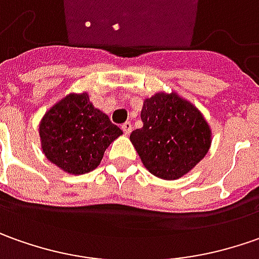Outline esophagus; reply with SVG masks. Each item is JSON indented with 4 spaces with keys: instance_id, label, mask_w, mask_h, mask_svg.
Segmentation results:
<instances>
[{
    "instance_id": "1",
    "label": "esophagus",
    "mask_w": 259,
    "mask_h": 259,
    "mask_svg": "<svg viewBox=\"0 0 259 259\" xmlns=\"http://www.w3.org/2000/svg\"><path fill=\"white\" fill-rule=\"evenodd\" d=\"M121 129H123V132H124V135H126V136H129L130 133H132V123H130V121H126V123L121 126Z\"/></svg>"
}]
</instances>
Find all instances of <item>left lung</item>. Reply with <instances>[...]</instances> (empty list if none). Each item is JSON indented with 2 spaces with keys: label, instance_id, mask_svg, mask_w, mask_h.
<instances>
[{
  "label": "left lung",
  "instance_id": "left-lung-1",
  "mask_svg": "<svg viewBox=\"0 0 259 259\" xmlns=\"http://www.w3.org/2000/svg\"><path fill=\"white\" fill-rule=\"evenodd\" d=\"M142 129L130 135L143 166L156 178L176 181L209 152L212 129L201 110L176 92L143 100Z\"/></svg>",
  "mask_w": 259,
  "mask_h": 259
}]
</instances>
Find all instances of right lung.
<instances>
[{
	"label": "right lung",
	"instance_id": "1",
	"mask_svg": "<svg viewBox=\"0 0 259 259\" xmlns=\"http://www.w3.org/2000/svg\"><path fill=\"white\" fill-rule=\"evenodd\" d=\"M44 156L68 175H84L102 162L106 149L123 135L109 116L96 109L87 92L68 93L40 121Z\"/></svg>",
	"mask_w": 259,
	"mask_h": 259
}]
</instances>
